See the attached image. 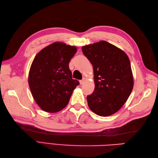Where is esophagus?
Listing matches in <instances>:
<instances>
[{"instance_id": "obj_1", "label": "esophagus", "mask_w": 158, "mask_h": 158, "mask_svg": "<svg viewBox=\"0 0 158 158\" xmlns=\"http://www.w3.org/2000/svg\"><path fill=\"white\" fill-rule=\"evenodd\" d=\"M85 79L84 78H83V79H81V80H80V81H79V83H80V84H81V85H83V83H84V82H85Z\"/></svg>"}]
</instances>
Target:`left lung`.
Wrapping results in <instances>:
<instances>
[{"instance_id": "left-lung-1", "label": "left lung", "mask_w": 158, "mask_h": 158, "mask_svg": "<svg viewBox=\"0 0 158 158\" xmlns=\"http://www.w3.org/2000/svg\"><path fill=\"white\" fill-rule=\"evenodd\" d=\"M81 49L94 69L95 88L87 96L89 108L99 116L111 115L122 108L133 89L128 57L122 49L105 41Z\"/></svg>"}]
</instances>
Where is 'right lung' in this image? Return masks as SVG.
Returning <instances> with one entry per match:
<instances>
[{
    "label": "right lung",
    "instance_id": "add662e5",
    "mask_svg": "<svg viewBox=\"0 0 158 158\" xmlns=\"http://www.w3.org/2000/svg\"><path fill=\"white\" fill-rule=\"evenodd\" d=\"M77 52L75 46L55 42L41 50L30 69L28 84L42 110L56 113L68 105L79 82L72 78L69 64Z\"/></svg>",
    "mask_w": 158,
    "mask_h": 158
}]
</instances>
